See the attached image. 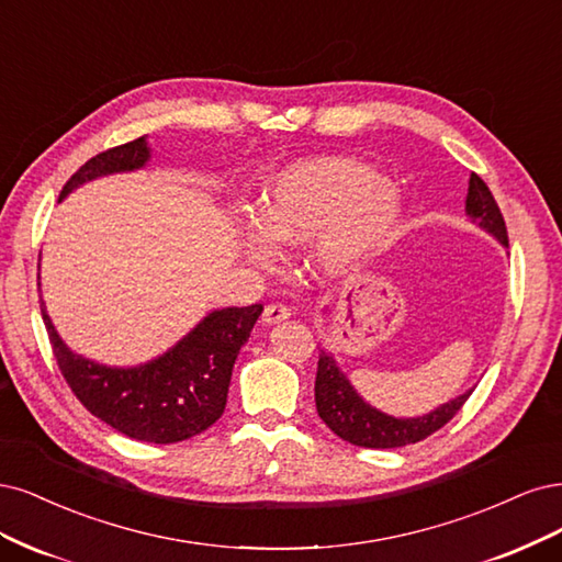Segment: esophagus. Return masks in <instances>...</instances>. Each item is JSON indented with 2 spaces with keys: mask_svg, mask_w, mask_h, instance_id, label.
<instances>
[{
  "mask_svg": "<svg viewBox=\"0 0 562 562\" xmlns=\"http://www.w3.org/2000/svg\"><path fill=\"white\" fill-rule=\"evenodd\" d=\"M289 315H292V311H289L284 303H270V305H266L261 322L263 324H278V322H284Z\"/></svg>",
  "mask_w": 562,
  "mask_h": 562,
  "instance_id": "1",
  "label": "esophagus"
}]
</instances>
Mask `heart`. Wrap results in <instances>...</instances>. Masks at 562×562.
Returning <instances> with one entry per match:
<instances>
[{
	"label": "heart",
	"mask_w": 562,
	"mask_h": 562,
	"mask_svg": "<svg viewBox=\"0 0 562 562\" xmlns=\"http://www.w3.org/2000/svg\"><path fill=\"white\" fill-rule=\"evenodd\" d=\"M400 201L387 179L348 158L305 160L278 175L261 195V222L243 228L247 255L261 266L276 263L280 245L315 238L317 261L327 273H342L371 257L387 240Z\"/></svg>",
	"instance_id": "1"
}]
</instances>
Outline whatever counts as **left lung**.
Masks as SVG:
<instances>
[{
  "label": "left lung",
  "mask_w": 562,
  "mask_h": 562,
  "mask_svg": "<svg viewBox=\"0 0 562 562\" xmlns=\"http://www.w3.org/2000/svg\"><path fill=\"white\" fill-rule=\"evenodd\" d=\"M467 214L487 233H493L502 245L509 247V235H506V224L499 205L476 172L469 177ZM472 392L474 390L464 392L458 400H452L427 415H420V418H392V415L380 413L361 400L352 390L350 380L336 367L331 355L322 350L317 359L315 406L319 418L336 437L361 448H402L431 437L434 431H439L446 423L456 418V413L464 406Z\"/></svg>",
  "instance_id": "1"
}]
</instances>
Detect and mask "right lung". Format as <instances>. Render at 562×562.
I'll return each instance as SVG.
<instances>
[{
  "mask_svg": "<svg viewBox=\"0 0 562 562\" xmlns=\"http://www.w3.org/2000/svg\"><path fill=\"white\" fill-rule=\"evenodd\" d=\"M147 160L149 147L144 137L119 144L86 160L67 179L60 198L90 179L135 170ZM261 311V303L214 311L172 350L149 364L110 369L71 352L53 329L42 301L50 348L69 390L95 418L125 437L147 443L191 439L222 418L235 357Z\"/></svg>",
  "mask_w": 562,
  "mask_h": 562,
  "instance_id": "1",
  "label": "right lung"
}]
</instances>
